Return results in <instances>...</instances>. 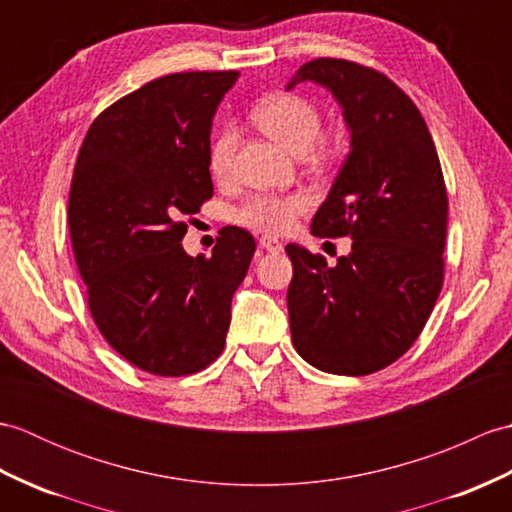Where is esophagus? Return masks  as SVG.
Here are the masks:
<instances>
[{
  "label": "esophagus",
  "instance_id": "34e87169",
  "mask_svg": "<svg viewBox=\"0 0 512 512\" xmlns=\"http://www.w3.org/2000/svg\"><path fill=\"white\" fill-rule=\"evenodd\" d=\"M259 246H262L264 250H268V253H281V250H284V244H281L279 239L270 237V235L259 237Z\"/></svg>",
  "mask_w": 512,
  "mask_h": 512
}]
</instances>
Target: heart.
I'll use <instances>...</instances> for the list:
<instances>
[{
    "label": "heart",
    "instance_id": "obj_1",
    "mask_svg": "<svg viewBox=\"0 0 512 512\" xmlns=\"http://www.w3.org/2000/svg\"><path fill=\"white\" fill-rule=\"evenodd\" d=\"M253 123L295 156H306L321 138V114L310 101L297 94L279 92L259 101L250 112ZM237 132L222 127L209 149V167L213 176L226 178L233 169ZM306 209L299 195H253L235 211V222L262 233H286L297 215Z\"/></svg>",
    "mask_w": 512,
    "mask_h": 512
}]
</instances>
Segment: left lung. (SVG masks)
<instances>
[{"mask_svg": "<svg viewBox=\"0 0 512 512\" xmlns=\"http://www.w3.org/2000/svg\"><path fill=\"white\" fill-rule=\"evenodd\" d=\"M330 90L350 129V154L312 217V235L352 237L325 257L288 244L290 332L299 356L339 376L391 365L418 339L444 279L447 187L418 107L394 81L345 59L303 63L288 83Z\"/></svg>", "mask_w": 512, "mask_h": 512, "instance_id": "obj_1", "label": "left lung"}]
</instances>
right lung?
Masks as SVG:
<instances>
[{
    "instance_id": "add662e5",
    "label": "right lung",
    "mask_w": 512,
    "mask_h": 512,
    "mask_svg": "<svg viewBox=\"0 0 512 512\" xmlns=\"http://www.w3.org/2000/svg\"><path fill=\"white\" fill-rule=\"evenodd\" d=\"M239 72L160 76L96 118L76 158L68 224L105 341L156 376L200 372L222 354L231 301L255 239L224 226L211 257L184 253L213 195L211 125Z\"/></svg>"
}]
</instances>
